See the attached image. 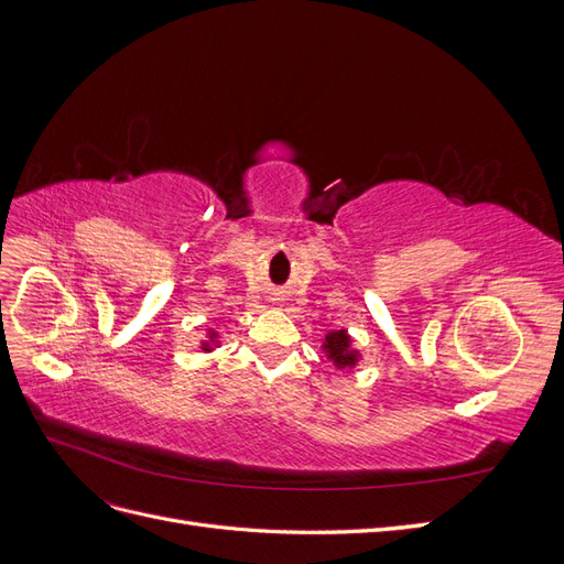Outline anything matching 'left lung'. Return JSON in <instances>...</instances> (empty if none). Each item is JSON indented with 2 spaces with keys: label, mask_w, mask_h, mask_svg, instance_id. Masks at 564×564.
Instances as JSON below:
<instances>
[{
  "label": "left lung",
  "mask_w": 564,
  "mask_h": 564,
  "mask_svg": "<svg viewBox=\"0 0 564 564\" xmlns=\"http://www.w3.org/2000/svg\"><path fill=\"white\" fill-rule=\"evenodd\" d=\"M322 350L327 352V357L334 362L336 369H352L357 362H360V350L352 348V338L346 329L329 332L324 336Z\"/></svg>",
  "instance_id": "left-lung-1"
}]
</instances>
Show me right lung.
<instances>
[{
    "instance_id": "right-lung-1",
    "label": "right lung",
    "mask_w": 564,
    "mask_h": 564,
    "mask_svg": "<svg viewBox=\"0 0 564 564\" xmlns=\"http://www.w3.org/2000/svg\"><path fill=\"white\" fill-rule=\"evenodd\" d=\"M207 334H209V336L202 340V350H204V352H212L214 348H218V334H216L214 329H209Z\"/></svg>"
}]
</instances>
